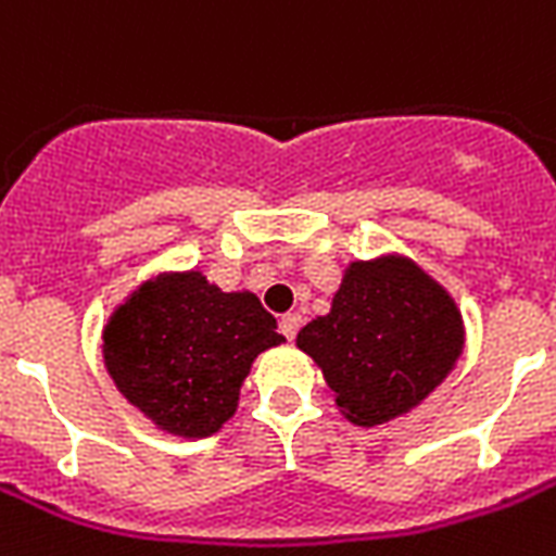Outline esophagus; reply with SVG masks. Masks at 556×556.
<instances>
[{"label":"esophagus","instance_id":"esophagus-1","mask_svg":"<svg viewBox=\"0 0 556 556\" xmlns=\"http://www.w3.org/2000/svg\"><path fill=\"white\" fill-rule=\"evenodd\" d=\"M300 326H303V317L300 314H286L282 320H279V331L286 334L288 340L296 338V331H300Z\"/></svg>","mask_w":556,"mask_h":556}]
</instances>
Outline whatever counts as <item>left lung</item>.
<instances>
[{
    "label": "left lung",
    "instance_id": "8db88e82",
    "mask_svg": "<svg viewBox=\"0 0 556 556\" xmlns=\"http://www.w3.org/2000/svg\"><path fill=\"white\" fill-rule=\"evenodd\" d=\"M296 346L320 366L346 421L378 427L413 413L465 349V320L441 282L404 253L349 262L329 314Z\"/></svg>",
    "mask_w": 556,
    "mask_h": 556
}]
</instances>
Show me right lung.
I'll return each instance as SVG.
<instances>
[{
    "label": "right lung",
    "mask_w": 556,
    "mask_h": 556,
    "mask_svg": "<svg viewBox=\"0 0 556 556\" xmlns=\"http://www.w3.org/2000/svg\"><path fill=\"white\" fill-rule=\"evenodd\" d=\"M286 338L253 291H222L199 268L161 270L103 326V366L117 392L178 439H207L239 406L253 361Z\"/></svg>",
    "instance_id": "right-lung-1"
}]
</instances>
